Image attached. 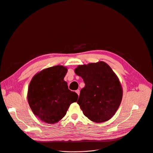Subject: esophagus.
<instances>
[{"label": "esophagus", "mask_w": 153, "mask_h": 153, "mask_svg": "<svg viewBox=\"0 0 153 153\" xmlns=\"http://www.w3.org/2000/svg\"><path fill=\"white\" fill-rule=\"evenodd\" d=\"M75 91H76V93L78 94V95L79 96V93H80V90L78 89V90H76Z\"/></svg>", "instance_id": "34e87169"}]
</instances>
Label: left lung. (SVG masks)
Segmentation results:
<instances>
[{
	"instance_id": "obj_1",
	"label": "left lung",
	"mask_w": 153,
	"mask_h": 153,
	"mask_svg": "<svg viewBox=\"0 0 153 153\" xmlns=\"http://www.w3.org/2000/svg\"><path fill=\"white\" fill-rule=\"evenodd\" d=\"M85 87L81 90L77 103L84 114L95 123L110 119L123 98V88L117 75L105 62L79 65L75 69Z\"/></svg>"
}]
</instances>
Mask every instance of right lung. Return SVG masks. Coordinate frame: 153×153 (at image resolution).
I'll list each match as a JSON object with an SVG mask.
<instances>
[{
    "mask_svg": "<svg viewBox=\"0 0 153 153\" xmlns=\"http://www.w3.org/2000/svg\"><path fill=\"white\" fill-rule=\"evenodd\" d=\"M67 72L66 68L55 66L37 73L29 83V107L44 123H58L65 116L70 105L78 100V95L69 89L64 80Z\"/></svg>",
    "mask_w": 153,
    "mask_h": 153,
    "instance_id": "add662e5",
    "label": "right lung"
}]
</instances>
